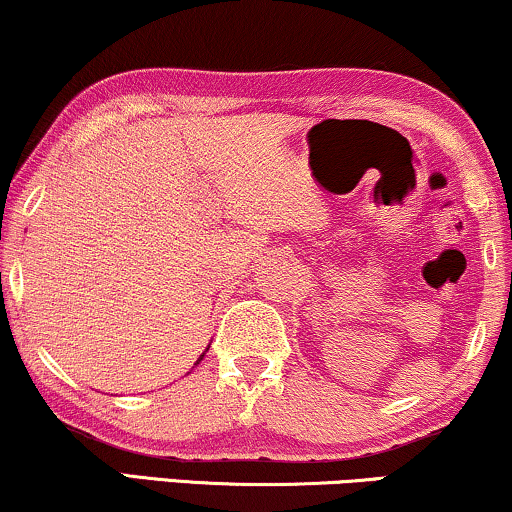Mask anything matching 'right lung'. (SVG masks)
I'll list each match as a JSON object with an SVG mask.
<instances>
[{
	"mask_svg": "<svg viewBox=\"0 0 512 512\" xmlns=\"http://www.w3.org/2000/svg\"><path fill=\"white\" fill-rule=\"evenodd\" d=\"M204 355H206V352H204ZM204 355H201V357H199V359H204ZM197 364H199V362H197Z\"/></svg>",
	"mask_w": 512,
	"mask_h": 512,
	"instance_id": "obj_1",
	"label": "right lung"
}]
</instances>
